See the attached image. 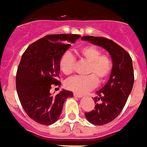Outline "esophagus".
<instances>
[{
    "label": "esophagus",
    "mask_w": 147,
    "mask_h": 147,
    "mask_svg": "<svg viewBox=\"0 0 147 147\" xmlns=\"http://www.w3.org/2000/svg\"><path fill=\"white\" fill-rule=\"evenodd\" d=\"M73 96L76 98H82V97H83V95H81V94H77V93H74Z\"/></svg>",
    "instance_id": "34e87169"
}]
</instances>
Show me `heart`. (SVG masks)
<instances>
[{
  "mask_svg": "<svg viewBox=\"0 0 147 147\" xmlns=\"http://www.w3.org/2000/svg\"><path fill=\"white\" fill-rule=\"evenodd\" d=\"M78 57L87 61V76H74L67 79L65 86L67 89L77 94H84L96 87L97 82H102L110 75L113 63L107 55L102 54V51L96 45H89L79 49ZM76 58L69 51H66L61 56L59 67L66 76L71 75L75 70Z\"/></svg>",
  "mask_w": 147,
  "mask_h": 147,
  "instance_id": "heart-1",
  "label": "heart"
}]
</instances>
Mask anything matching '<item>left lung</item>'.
Wrapping results in <instances>:
<instances>
[{"instance_id":"left-lung-1","label":"left lung","mask_w":147,"mask_h":147,"mask_svg":"<svg viewBox=\"0 0 147 147\" xmlns=\"http://www.w3.org/2000/svg\"><path fill=\"white\" fill-rule=\"evenodd\" d=\"M82 40L88 41L104 48L110 54L113 69L107 83L99 91L95 98L101 104H96L95 109L85 113L89 123L94 125H104L115 119L119 115L130 94L134 73L132 59L129 54L119 45L104 37L83 36Z\"/></svg>"}]
</instances>
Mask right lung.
Wrapping results in <instances>:
<instances>
[{
    "mask_svg": "<svg viewBox=\"0 0 147 147\" xmlns=\"http://www.w3.org/2000/svg\"><path fill=\"white\" fill-rule=\"evenodd\" d=\"M78 34H49L30 45L25 50L16 74L19 100L28 116L36 123L51 125L61 115L65 101L72 92L62 90L56 96L50 93L51 85L59 82V60Z\"/></svg>",
    "mask_w": 147,
    "mask_h": 147,
    "instance_id": "add662e5",
    "label": "right lung"
}]
</instances>
